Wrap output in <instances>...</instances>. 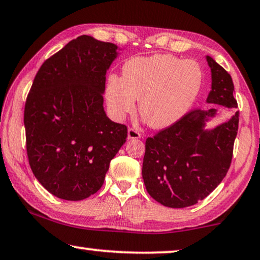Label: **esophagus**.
Instances as JSON below:
<instances>
[{"label":"esophagus","instance_id":"obj_1","mask_svg":"<svg viewBox=\"0 0 260 260\" xmlns=\"http://www.w3.org/2000/svg\"><path fill=\"white\" fill-rule=\"evenodd\" d=\"M139 138H141V134L139 133V131L133 128V127H129V128H128V139H139Z\"/></svg>","mask_w":260,"mask_h":260}]
</instances>
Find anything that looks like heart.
<instances>
[{
    "label": "heart",
    "mask_w": 260,
    "mask_h": 260,
    "mask_svg": "<svg viewBox=\"0 0 260 260\" xmlns=\"http://www.w3.org/2000/svg\"><path fill=\"white\" fill-rule=\"evenodd\" d=\"M204 73L194 60L172 54L133 57L123 64L122 78L108 76L106 99L118 119L135 111L153 128H166L189 111L202 90Z\"/></svg>",
    "instance_id": "heart-1"
}]
</instances>
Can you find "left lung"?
Listing matches in <instances>:
<instances>
[{"label": "left lung", "mask_w": 260, "mask_h": 260, "mask_svg": "<svg viewBox=\"0 0 260 260\" xmlns=\"http://www.w3.org/2000/svg\"><path fill=\"white\" fill-rule=\"evenodd\" d=\"M207 62L212 72L208 104L238 107L231 75L212 57L207 56ZM214 114L215 109H192L179 121L146 139L142 179L148 194L164 206L196 205L228 173L238 133L239 112L229 122L205 132V119Z\"/></svg>", "instance_id": "left-lung-1"}]
</instances>
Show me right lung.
<instances>
[{"label":"right lung","mask_w":260,"mask_h":260,"mask_svg":"<svg viewBox=\"0 0 260 260\" xmlns=\"http://www.w3.org/2000/svg\"><path fill=\"white\" fill-rule=\"evenodd\" d=\"M116 47L82 35L43 62L24 106L30 168L57 198L96 193L109 162L126 142L127 126L106 116L102 93Z\"/></svg>","instance_id":"add662e5"}]
</instances>
